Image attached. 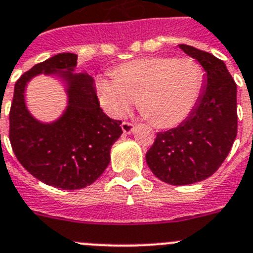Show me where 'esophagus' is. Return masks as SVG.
Instances as JSON below:
<instances>
[{
	"mask_svg": "<svg viewBox=\"0 0 253 253\" xmlns=\"http://www.w3.org/2000/svg\"><path fill=\"white\" fill-rule=\"evenodd\" d=\"M121 128L122 131H124L125 135H129V133H132V132L135 131V125L129 124V122H122Z\"/></svg>",
	"mask_w": 253,
	"mask_h": 253,
	"instance_id": "34e87169",
	"label": "esophagus"
}]
</instances>
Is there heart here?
<instances>
[{
  "label": "heart",
  "instance_id": "1",
  "mask_svg": "<svg viewBox=\"0 0 253 253\" xmlns=\"http://www.w3.org/2000/svg\"><path fill=\"white\" fill-rule=\"evenodd\" d=\"M115 78L99 77L97 95L104 112L124 116L136 103L155 126L169 128L190 115L203 88V69L192 58L151 56L118 65Z\"/></svg>",
  "mask_w": 253,
  "mask_h": 253
}]
</instances>
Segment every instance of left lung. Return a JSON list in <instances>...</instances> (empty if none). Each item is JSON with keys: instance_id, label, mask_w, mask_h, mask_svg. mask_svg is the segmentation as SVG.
I'll return each mask as SVG.
<instances>
[{"instance_id": "1", "label": "left lung", "mask_w": 253, "mask_h": 253, "mask_svg": "<svg viewBox=\"0 0 253 253\" xmlns=\"http://www.w3.org/2000/svg\"><path fill=\"white\" fill-rule=\"evenodd\" d=\"M179 47L203 67V88L190 115L156 135L146 163L164 183L189 185L214 174L231 151L237 136V85L220 59L190 45Z\"/></svg>"}]
</instances>
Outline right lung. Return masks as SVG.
Wrapping results in <instances>:
<instances>
[{
  "label": "right lung",
  "mask_w": 253,
  "mask_h": 253,
  "mask_svg": "<svg viewBox=\"0 0 253 253\" xmlns=\"http://www.w3.org/2000/svg\"><path fill=\"white\" fill-rule=\"evenodd\" d=\"M77 59L60 53L34 65L16 82L10 111V141L17 160L36 179L64 190L94 183L122 135L121 121L111 120L99 107L92 77L74 73ZM40 74L58 78L67 93L65 112L51 123L34 118L24 101L27 84Z\"/></svg>",
  "instance_id": "right-lung-1"
}]
</instances>
